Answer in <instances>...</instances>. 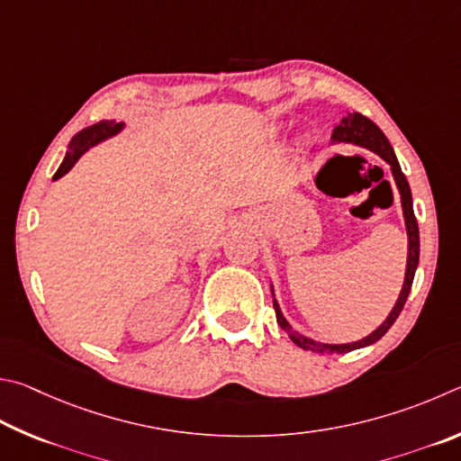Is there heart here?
<instances>
[{
    "mask_svg": "<svg viewBox=\"0 0 461 461\" xmlns=\"http://www.w3.org/2000/svg\"><path fill=\"white\" fill-rule=\"evenodd\" d=\"M303 141H305V145H310V143H312V140H310V137H305V140H303Z\"/></svg>",
    "mask_w": 461,
    "mask_h": 461,
    "instance_id": "heart-1",
    "label": "heart"
}]
</instances>
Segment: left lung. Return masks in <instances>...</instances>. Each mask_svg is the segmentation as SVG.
Masks as SVG:
<instances>
[{
    "mask_svg": "<svg viewBox=\"0 0 461 461\" xmlns=\"http://www.w3.org/2000/svg\"><path fill=\"white\" fill-rule=\"evenodd\" d=\"M332 143H350L357 145V148H365L368 151L376 153L378 158H383L386 164L391 166V174L394 185H397L399 198H401V208H402V221H405V230H407V265H405V279H402V287L401 294L394 302L393 310L389 312V316L384 318V321L376 330H373L368 336L360 338V340L354 342H346V344H330V342H320L313 340L310 336H303L302 332L294 330V326L289 324L287 318L281 312V305L276 297V287H273L271 281V295H273V308H276V316H277V324L281 330H285L289 340H292L295 346H300L302 350H312L318 354H346L358 348H365V346H370L381 340V338L389 332V328L394 324V320L399 318V313L405 305L411 285H413V277L419 265V226H417V218L413 212V196H411V188L405 174H402L401 164L397 156H394V149L391 141L386 140V135L381 131V127L373 123L368 117L360 115V113H348L340 119V123L334 127L332 131Z\"/></svg>",
    "mask_w": 461,
    "mask_h": 461,
    "instance_id": "8db88e82",
    "label": "left lung"
}]
</instances>
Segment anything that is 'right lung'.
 I'll return each mask as SVG.
<instances>
[{
  "mask_svg": "<svg viewBox=\"0 0 461 461\" xmlns=\"http://www.w3.org/2000/svg\"><path fill=\"white\" fill-rule=\"evenodd\" d=\"M123 129H125L123 121H121V123H117V121L103 119V121H99V123H95L91 127L83 129V131H80V133H77L75 137H72V141L68 143V149H67V153H64L62 164H60L59 169H56V174H54L52 180H60L64 174H68L70 169L75 167L77 161L83 158L88 149H93L95 145H99L103 141L111 140V137L119 135L121 131H123Z\"/></svg>",
  "mask_w": 461,
  "mask_h": 461,
  "instance_id": "1",
  "label": "right lung"
}]
</instances>
